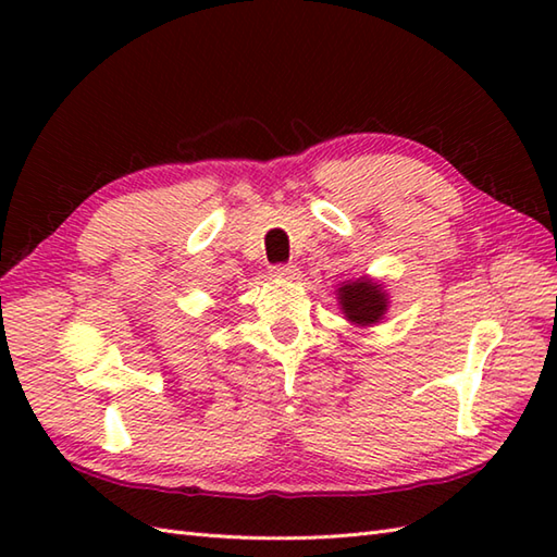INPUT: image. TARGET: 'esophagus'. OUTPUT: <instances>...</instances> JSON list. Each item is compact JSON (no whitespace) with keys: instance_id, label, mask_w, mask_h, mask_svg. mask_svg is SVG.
I'll return each instance as SVG.
<instances>
[{"instance_id":"34e87169","label":"esophagus","mask_w":557,"mask_h":557,"mask_svg":"<svg viewBox=\"0 0 557 557\" xmlns=\"http://www.w3.org/2000/svg\"><path fill=\"white\" fill-rule=\"evenodd\" d=\"M272 277H282V280H292L297 275V265L292 263H280V265H272Z\"/></svg>"}]
</instances>
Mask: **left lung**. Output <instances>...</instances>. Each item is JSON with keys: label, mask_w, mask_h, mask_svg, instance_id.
Listing matches in <instances>:
<instances>
[{"label": "left lung", "mask_w": 557, "mask_h": 557, "mask_svg": "<svg viewBox=\"0 0 557 557\" xmlns=\"http://www.w3.org/2000/svg\"><path fill=\"white\" fill-rule=\"evenodd\" d=\"M339 304L349 321L359 325L377 323L387 311V299L381 292V285H373L371 280L363 277L339 287Z\"/></svg>", "instance_id": "8db88e82"}]
</instances>
